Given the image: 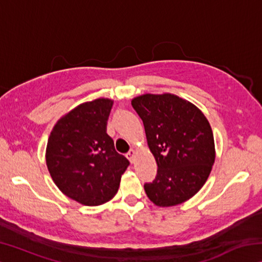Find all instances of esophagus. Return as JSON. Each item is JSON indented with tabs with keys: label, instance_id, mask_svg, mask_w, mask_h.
<instances>
[{
	"label": "esophagus",
	"instance_id": "1",
	"mask_svg": "<svg viewBox=\"0 0 262 262\" xmlns=\"http://www.w3.org/2000/svg\"><path fill=\"white\" fill-rule=\"evenodd\" d=\"M135 155H136V152H135V150H129V151H128V154L126 155L127 156V158L129 159V162L130 163H134V161H135Z\"/></svg>",
	"mask_w": 262,
	"mask_h": 262
}]
</instances>
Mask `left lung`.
Segmentation results:
<instances>
[{"label": "left lung", "instance_id": "1", "mask_svg": "<svg viewBox=\"0 0 262 262\" xmlns=\"http://www.w3.org/2000/svg\"><path fill=\"white\" fill-rule=\"evenodd\" d=\"M144 125L157 176L145 183L150 201L171 207L187 201L208 179L215 162L211 127L200 110L171 94L142 95L132 100Z\"/></svg>", "mask_w": 262, "mask_h": 262}]
</instances>
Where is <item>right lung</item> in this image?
I'll return each mask as SVG.
<instances>
[{
    "label": "right lung",
    "mask_w": 262,
    "mask_h": 262,
    "mask_svg": "<svg viewBox=\"0 0 262 262\" xmlns=\"http://www.w3.org/2000/svg\"><path fill=\"white\" fill-rule=\"evenodd\" d=\"M112 105L107 98L78 105L56 122L48 137L46 164L53 181L85 206L110 201L129 165L106 133Z\"/></svg>",
    "instance_id": "1"
}]
</instances>
